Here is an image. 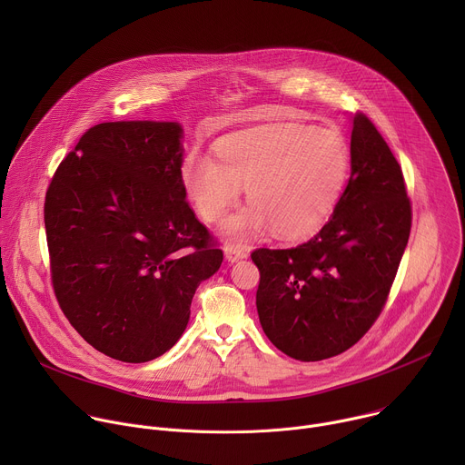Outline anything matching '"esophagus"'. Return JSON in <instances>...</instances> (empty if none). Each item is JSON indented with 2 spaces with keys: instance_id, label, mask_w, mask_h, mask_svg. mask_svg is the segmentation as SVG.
I'll return each instance as SVG.
<instances>
[{
  "instance_id": "obj_1",
  "label": "esophagus",
  "mask_w": 465,
  "mask_h": 465,
  "mask_svg": "<svg viewBox=\"0 0 465 465\" xmlns=\"http://www.w3.org/2000/svg\"><path fill=\"white\" fill-rule=\"evenodd\" d=\"M224 255L230 262H237L241 259L248 257V250L244 246H235V244H226L224 246Z\"/></svg>"
}]
</instances>
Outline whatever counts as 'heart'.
Masks as SVG:
<instances>
[{"label":"heart","instance_id":"obj_1","mask_svg":"<svg viewBox=\"0 0 465 465\" xmlns=\"http://www.w3.org/2000/svg\"><path fill=\"white\" fill-rule=\"evenodd\" d=\"M215 158L193 153L182 163V185L198 215L221 221L246 187L250 204L226 221V233L242 242L274 226L280 237L300 241L335 213L351 151L337 128L285 123L223 136Z\"/></svg>","mask_w":465,"mask_h":465}]
</instances>
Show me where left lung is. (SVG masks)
Returning a JSON list of instances; mask_svg holds the SVG:
<instances>
[{
  "instance_id": "left-lung-1",
  "label": "left lung",
  "mask_w": 465,
  "mask_h": 465,
  "mask_svg": "<svg viewBox=\"0 0 465 465\" xmlns=\"http://www.w3.org/2000/svg\"><path fill=\"white\" fill-rule=\"evenodd\" d=\"M351 121V176L327 224L296 248L252 253L264 335L303 362L335 357L364 337L411 235L401 165L366 115Z\"/></svg>"
}]
</instances>
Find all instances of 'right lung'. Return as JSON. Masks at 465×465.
<instances>
[{"instance_id": "add662e5", "label": "right lung", "mask_w": 465, "mask_h": 465, "mask_svg": "<svg viewBox=\"0 0 465 465\" xmlns=\"http://www.w3.org/2000/svg\"><path fill=\"white\" fill-rule=\"evenodd\" d=\"M174 121L92 126L58 165L44 204L58 305L97 351L147 362L187 327L223 250L185 201Z\"/></svg>"}]
</instances>
